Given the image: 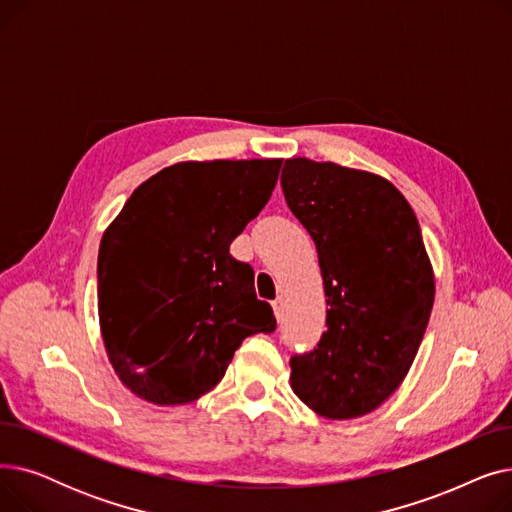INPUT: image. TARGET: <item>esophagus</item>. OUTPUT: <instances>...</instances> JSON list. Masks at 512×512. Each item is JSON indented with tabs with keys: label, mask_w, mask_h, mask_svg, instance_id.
Listing matches in <instances>:
<instances>
[{
	"label": "esophagus",
	"mask_w": 512,
	"mask_h": 512,
	"mask_svg": "<svg viewBox=\"0 0 512 512\" xmlns=\"http://www.w3.org/2000/svg\"><path fill=\"white\" fill-rule=\"evenodd\" d=\"M272 307H274V313H276V319L280 321L282 319V315H284V301L282 299H276L274 303H272Z\"/></svg>",
	"instance_id": "34e87169"
}]
</instances>
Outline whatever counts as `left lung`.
I'll return each instance as SVG.
<instances>
[{"label":"left lung","instance_id":"obj_1","mask_svg":"<svg viewBox=\"0 0 512 512\" xmlns=\"http://www.w3.org/2000/svg\"><path fill=\"white\" fill-rule=\"evenodd\" d=\"M282 191L311 234L326 290L317 348L290 359V386L326 419L378 409L407 378L434 307V270L417 215L371 172L286 159Z\"/></svg>","mask_w":512,"mask_h":512}]
</instances>
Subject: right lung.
Masks as SVG:
<instances>
[{"instance_id": "obj_1", "label": "right lung", "mask_w": 512, "mask_h": 512, "mask_svg": "<svg viewBox=\"0 0 512 512\" xmlns=\"http://www.w3.org/2000/svg\"><path fill=\"white\" fill-rule=\"evenodd\" d=\"M282 159L180 161L134 188L103 232L99 326L120 382L161 407L218 386L247 336L276 330L232 240L270 201Z\"/></svg>"}]
</instances>
